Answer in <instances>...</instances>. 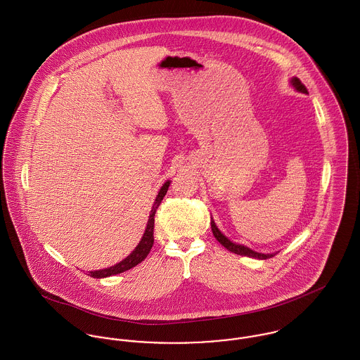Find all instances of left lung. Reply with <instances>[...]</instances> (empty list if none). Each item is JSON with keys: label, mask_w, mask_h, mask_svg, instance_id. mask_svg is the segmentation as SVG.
Returning a JSON list of instances; mask_svg holds the SVG:
<instances>
[{"label": "left lung", "mask_w": 360, "mask_h": 360, "mask_svg": "<svg viewBox=\"0 0 360 360\" xmlns=\"http://www.w3.org/2000/svg\"><path fill=\"white\" fill-rule=\"evenodd\" d=\"M291 84L295 87V90H298V91H301V93H304V94H308L307 87L302 84V82H301L300 79H297V77L291 79ZM210 226H212V231H213L214 238H216L224 248H227L230 252H234V254H237V255H244V257H255V259H269V257H274V254H260V252L252 251L251 248H248V247H245V245H240V244H236V243L230 241V240L216 227L213 219H210Z\"/></svg>", "instance_id": "left-lung-1"}]
</instances>
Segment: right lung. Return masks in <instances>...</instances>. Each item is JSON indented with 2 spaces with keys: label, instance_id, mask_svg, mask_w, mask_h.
I'll list each match as a JSON object with an SVG mask.
<instances>
[{
  "label": "right lung",
  "instance_id": "obj_1",
  "mask_svg": "<svg viewBox=\"0 0 360 360\" xmlns=\"http://www.w3.org/2000/svg\"><path fill=\"white\" fill-rule=\"evenodd\" d=\"M170 186V180H167L159 190L158 195H156V200H155L154 205H153V210L150 213V219H148V223H147V229H146V233L140 241V244L136 247V250L126 257L123 259L122 262L116 263L115 266H110V267H106V269H101V270H96V271H90L89 276L94 277V278H103V277H109V276H113V274H119V273H123L134 266H137L139 263H141L147 255L150 254L153 245H154V223H155V213H156V209L158 206L160 205L163 197L166 195L167 193V188Z\"/></svg>",
  "mask_w": 360,
  "mask_h": 360
}]
</instances>
